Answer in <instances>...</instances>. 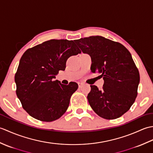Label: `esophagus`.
Returning a JSON list of instances; mask_svg holds the SVG:
<instances>
[{
  "label": "esophagus",
  "instance_id": "1",
  "mask_svg": "<svg viewBox=\"0 0 153 153\" xmlns=\"http://www.w3.org/2000/svg\"><path fill=\"white\" fill-rule=\"evenodd\" d=\"M83 85V83H78L79 88H81V87H82Z\"/></svg>",
  "mask_w": 153,
  "mask_h": 153
}]
</instances>
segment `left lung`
<instances>
[{
  "label": "left lung",
  "mask_w": 153,
  "mask_h": 153,
  "mask_svg": "<svg viewBox=\"0 0 153 153\" xmlns=\"http://www.w3.org/2000/svg\"><path fill=\"white\" fill-rule=\"evenodd\" d=\"M74 41L83 53L91 57L92 72L103 77L101 90L90 85L87 99L91 107L102 118H120L128 111L137 96L140 76L131 53L121 43L101 36Z\"/></svg>",
  "instance_id": "left-lung-1"
}]
</instances>
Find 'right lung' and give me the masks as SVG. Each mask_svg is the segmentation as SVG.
I'll list each match as a JSON object with an SVG mask.
<instances>
[{"instance_id": "add662e5", "label": "right lung", "mask_w": 153, "mask_h": 153, "mask_svg": "<svg viewBox=\"0 0 153 153\" xmlns=\"http://www.w3.org/2000/svg\"><path fill=\"white\" fill-rule=\"evenodd\" d=\"M81 53L74 41L51 39L29 48L22 55L15 74L16 95L23 108L33 118L54 121L66 112L78 85L55 80L65 70L68 58Z\"/></svg>"}]
</instances>
